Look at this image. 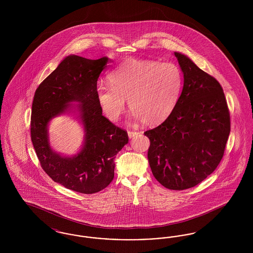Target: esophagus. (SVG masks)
I'll return each mask as SVG.
<instances>
[{"instance_id":"34e87169","label":"esophagus","mask_w":253,"mask_h":253,"mask_svg":"<svg viewBox=\"0 0 253 253\" xmlns=\"http://www.w3.org/2000/svg\"><path fill=\"white\" fill-rule=\"evenodd\" d=\"M139 132H133V131H129L128 132V135H129V137L130 138H132L133 136H135V135H137Z\"/></svg>"}]
</instances>
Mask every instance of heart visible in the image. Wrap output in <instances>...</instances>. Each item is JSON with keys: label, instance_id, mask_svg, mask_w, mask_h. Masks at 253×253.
<instances>
[{"label": "heart", "instance_id": "b5f03b06", "mask_svg": "<svg viewBox=\"0 0 253 253\" xmlns=\"http://www.w3.org/2000/svg\"><path fill=\"white\" fill-rule=\"evenodd\" d=\"M111 87L98 85L97 102L110 121L124 113L126 99L133 119L156 125L175 107L183 87L180 68L171 62L130 58L109 73Z\"/></svg>", "mask_w": 253, "mask_h": 253}]
</instances>
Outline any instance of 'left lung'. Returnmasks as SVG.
<instances>
[{
	"label": "left lung",
	"mask_w": 253,
	"mask_h": 253,
	"mask_svg": "<svg viewBox=\"0 0 253 253\" xmlns=\"http://www.w3.org/2000/svg\"><path fill=\"white\" fill-rule=\"evenodd\" d=\"M184 75L180 97L171 114L145 135L148 159L162 186L181 191L206 179L222 160L230 132L223 88L187 56L174 53Z\"/></svg>",
	"instance_id": "obj_1"
}]
</instances>
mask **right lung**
Wrapping results in <instances>:
<instances>
[{
    "instance_id": "add662e5",
    "label": "right lung",
    "mask_w": 253,
    "mask_h": 253,
    "mask_svg": "<svg viewBox=\"0 0 253 253\" xmlns=\"http://www.w3.org/2000/svg\"><path fill=\"white\" fill-rule=\"evenodd\" d=\"M108 58L89 60L68 56L37 88L31 112L30 132L42 169L57 183L74 192L91 194L105 189L114 179L117 154L129 141L128 133L102 116L96 99L97 79ZM78 101L85 126V141L75 157H61L49 148L48 121Z\"/></svg>"
}]
</instances>
